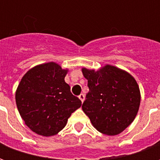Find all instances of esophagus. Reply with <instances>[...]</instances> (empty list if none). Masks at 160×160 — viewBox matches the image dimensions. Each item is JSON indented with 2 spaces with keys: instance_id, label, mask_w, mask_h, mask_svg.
<instances>
[{
  "instance_id": "obj_1",
  "label": "esophagus",
  "mask_w": 160,
  "mask_h": 160,
  "mask_svg": "<svg viewBox=\"0 0 160 160\" xmlns=\"http://www.w3.org/2000/svg\"><path fill=\"white\" fill-rule=\"evenodd\" d=\"M79 98H80V101H81V102L83 103L84 100H85V95H84V94H82V93L80 94V95H79Z\"/></svg>"
}]
</instances>
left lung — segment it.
I'll use <instances>...</instances> for the list:
<instances>
[{"label":"left lung","instance_id":"1","mask_svg":"<svg viewBox=\"0 0 160 160\" xmlns=\"http://www.w3.org/2000/svg\"><path fill=\"white\" fill-rule=\"evenodd\" d=\"M89 92L82 110L100 133L116 135L128 128L137 115L141 92L131 74L111 65L98 71L83 68Z\"/></svg>","mask_w":160,"mask_h":160}]
</instances>
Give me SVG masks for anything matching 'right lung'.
<instances>
[{"instance_id":"obj_1","label":"right lung","mask_w":160,"mask_h":160,"mask_svg":"<svg viewBox=\"0 0 160 160\" xmlns=\"http://www.w3.org/2000/svg\"><path fill=\"white\" fill-rule=\"evenodd\" d=\"M68 69L56 62L34 67L22 77L15 100L21 118L34 133L52 136L66 126L81 101L71 93L64 80Z\"/></svg>"}]
</instances>
